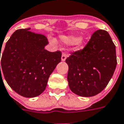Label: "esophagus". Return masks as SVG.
Wrapping results in <instances>:
<instances>
[{
    "label": "esophagus",
    "mask_w": 124,
    "mask_h": 124,
    "mask_svg": "<svg viewBox=\"0 0 124 124\" xmlns=\"http://www.w3.org/2000/svg\"><path fill=\"white\" fill-rule=\"evenodd\" d=\"M67 57H68V55H67V53H63L62 54V56H61V60L63 61H65V59H66Z\"/></svg>",
    "instance_id": "34e87169"
}]
</instances>
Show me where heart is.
<instances>
[{"label":"heart","instance_id":"b5f03b06","mask_svg":"<svg viewBox=\"0 0 124 124\" xmlns=\"http://www.w3.org/2000/svg\"><path fill=\"white\" fill-rule=\"evenodd\" d=\"M62 40L66 43H75L77 41V38L74 37H62Z\"/></svg>","mask_w":124,"mask_h":124}]
</instances>
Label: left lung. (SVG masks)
<instances>
[{"label":"left lung","instance_id":"left-lung-1","mask_svg":"<svg viewBox=\"0 0 124 124\" xmlns=\"http://www.w3.org/2000/svg\"><path fill=\"white\" fill-rule=\"evenodd\" d=\"M70 89L82 97L100 93L108 85L117 65L116 46L105 30H97L83 49L65 60Z\"/></svg>","mask_w":124,"mask_h":124}]
</instances>
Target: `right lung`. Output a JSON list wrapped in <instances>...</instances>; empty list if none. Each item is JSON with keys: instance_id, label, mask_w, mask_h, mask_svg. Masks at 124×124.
Here are the masks:
<instances>
[{"instance_id": "obj_1", "label": "right lung", "mask_w": 124, "mask_h": 124, "mask_svg": "<svg viewBox=\"0 0 124 124\" xmlns=\"http://www.w3.org/2000/svg\"><path fill=\"white\" fill-rule=\"evenodd\" d=\"M30 29L14 32L6 43L1 58L6 81L16 93L25 97H37L43 92L62 55L60 51L50 52L45 49L49 43L47 38Z\"/></svg>"}]
</instances>
